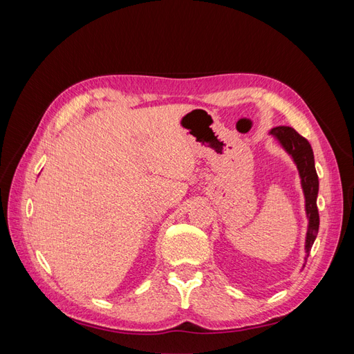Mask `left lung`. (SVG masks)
Here are the masks:
<instances>
[{
    "label": "left lung",
    "mask_w": 354,
    "mask_h": 354,
    "mask_svg": "<svg viewBox=\"0 0 354 354\" xmlns=\"http://www.w3.org/2000/svg\"><path fill=\"white\" fill-rule=\"evenodd\" d=\"M270 134H273L285 147V151L294 158L297 168L299 171V177H301V186L306 196V211L308 217V229H307V238H306V259H304L307 261L319 230V211H317V203H316L317 192H319V178L315 168L313 149L307 142V138L299 136L291 127H286V125L276 127L270 131Z\"/></svg>",
    "instance_id": "8db88e82"
}]
</instances>
